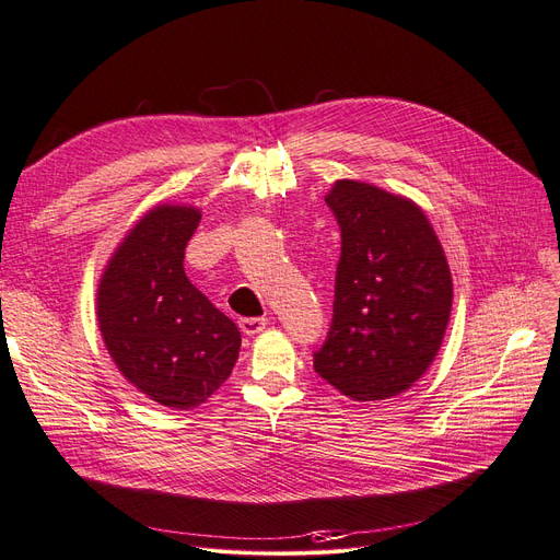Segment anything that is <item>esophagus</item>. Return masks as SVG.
<instances>
[{
    "label": "esophagus",
    "mask_w": 560,
    "mask_h": 560,
    "mask_svg": "<svg viewBox=\"0 0 560 560\" xmlns=\"http://www.w3.org/2000/svg\"><path fill=\"white\" fill-rule=\"evenodd\" d=\"M265 327H267V318H240V329L246 337L260 335Z\"/></svg>",
    "instance_id": "34e87169"
}]
</instances>
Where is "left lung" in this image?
<instances>
[{
  "instance_id": "8db88e82",
  "label": "left lung",
  "mask_w": 560,
  "mask_h": 560,
  "mask_svg": "<svg viewBox=\"0 0 560 560\" xmlns=\"http://www.w3.org/2000/svg\"><path fill=\"white\" fill-rule=\"evenodd\" d=\"M325 202L341 228L335 316L314 355L320 378L353 401H383L420 381L452 312L443 246L418 202L337 179Z\"/></svg>"
}]
</instances>
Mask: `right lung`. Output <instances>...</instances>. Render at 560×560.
<instances>
[{
    "mask_svg": "<svg viewBox=\"0 0 560 560\" xmlns=\"http://www.w3.org/2000/svg\"><path fill=\"white\" fill-rule=\"evenodd\" d=\"M200 223L194 205L152 207L113 252L96 288V320L119 374L144 397L191 410L231 376L240 329L184 275Z\"/></svg>",
    "mask_w": 560,
    "mask_h": 560,
    "instance_id": "add662e5",
    "label": "right lung"
}]
</instances>
